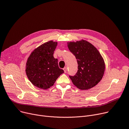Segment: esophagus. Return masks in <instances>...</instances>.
Wrapping results in <instances>:
<instances>
[{
	"mask_svg": "<svg viewBox=\"0 0 129 129\" xmlns=\"http://www.w3.org/2000/svg\"><path fill=\"white\" fill-rule=\"evenodd\" d=\"M63 70H64V73H66L67 71V67H64V68H63Z\"/></svg>",
	"mask_w": 129,
	"mask_h": 129,
	"instance_id": "34e87169",
	"label": "esophagus"
}]
</instances>
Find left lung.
Here are the masks:
<instances>
[{
    "label": "left lung",
    "mask_w": 129,
    "mask_h": 129,
    "mask_svg": "<svg viewBox=\"0 0 129 129\" xmlns=\"http://www.w3.org/2000/svg\"><path fill=\"white\" fill-rule=\"evenodd\" d=\"M68 46L78 64L77 73L69 75L73 84L81 90L95 86L101 80L105 71L104 61L100 53L85 40L69 42Z\"/></svg>",
    "instance_id": "1"
}]
</instances>
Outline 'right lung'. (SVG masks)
Wrapping results in <instances>:
<instances>
[{
	"label": "right lung",
	"instance_id": "add662e5",
	"mask_svg": "<svg viewBox=\"0 0 129 129\" xmlns=\"http://www.w3.org/2000/svg\"><path fill=\"white\" fill-rule=\"evenodd\" d=\"M57 42L50 41L35 49L26 63V73L32 84L43 89L52 87L64 71L59 68L54 57Z\"/></svg>",
	"mask_w": 129,
	"mask_h": 129
}]
</instances>
